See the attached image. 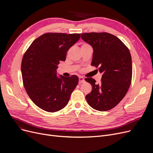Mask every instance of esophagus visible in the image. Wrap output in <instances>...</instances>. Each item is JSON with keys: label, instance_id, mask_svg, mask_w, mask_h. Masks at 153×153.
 I'll return each mask as SVG.
<instances>
[{"label": "esophagus", "instance_id": "obj_1", "mask_svg": "<svg viewBox=\"0 0 153 153\" xmlns=\"http://www.w3.org/2000/svg\"><path fill=\"white\" fill-rule=\"evenodd\" d=\"M79 84H83L85 82V79L82 77H79Z\"/></svg>", "mask_w": 153, "mask_h": 153}]
</instances>
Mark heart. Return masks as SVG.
<instances>
[{
  "mask_svg": "<svg viewBox=\"0 0 153 153\" xmlns=\"http://www.w3.org/2000/svg\"><path fill=\"white\" fill-rule=\"evenodd\" d=\"M84 45H86V44H84Z\"/></svg>",
  "mask_w": 153,
  "mask_h": 153,
  "instance_id": "1",
  "label": "heart"
}]
</instances>
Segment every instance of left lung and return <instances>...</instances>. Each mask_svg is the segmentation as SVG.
I'll return each mask as SVG.
<instances>
[{
	"label": "left lung",
	"instance_id": "obj_1",
	"mask_svg": "<svg viewBox=\"0 0 153 153\" xmlns=\"http://www.w3.org/2000/svg\"><path fill=\"white\" fill-rule=\"evenodd\" d=\"M81 38L93 48L92 66L99 67L101 82L92 77L85 81L92 85L86 95L89 105L101 111L109 110L127 93L132 77V61L129 50L117 36L108 33H85Z\"/></svg>",
	"mask_w": 153,
	"mask_h": 153
}]
</instances>
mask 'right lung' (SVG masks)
<instances>
[{
  "label": "right lung",
  "instance_id": "add662e5",
  "mask_svg": "<svg viewBox=\"0 0 153 153\" xmlns=\"http://www.w3.org/2000/svg\"><path fill=\"white\" fill-rule=\"evenodd\" d=\"M80 37L79 33H45L35 39L24 54L21 64L23 85L39 108L55 112L66 106L79 78L76 75L58 76L56 70Z\"/></svg>",
  "mask_w": 153,
  "mask_h": 153
}]
</instances>
